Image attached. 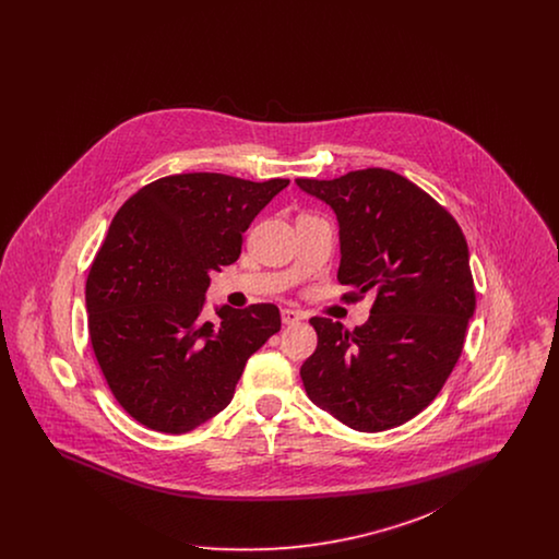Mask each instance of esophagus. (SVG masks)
Listing matches in <instances>:
<instances>
[{
  "label": "esophagus",
  "instance_id": "34e87169",
  "mask_svg": "<svg viewBox=\"0 0 559 559\" xmlns=\"http://www.w3.org/2000/svg\"><path fill=\"white\" fill-rule=\"evenodd\" d=\"M281 317H283L285 324H295V322L301 320V314H299L297 310H292V308H285V310L281 312Z\"/></svg>",
  "mask_w": 559,
  "mask_h": 559
}]
</instances>
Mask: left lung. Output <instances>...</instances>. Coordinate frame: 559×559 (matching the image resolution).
Segmentation results:
<instances>
[{
    "instance_id": "left-lung-1",
    "label": "left lung",
    "mask_w": 559,
    "mask_h": 559,
    "mask_svg": "<svg viewBox=\"0 0 559 559\" xmlns=\"http://www.w3.org/2000/svg\"><path fill=\"white\" fill-rule=\"evenodd\" d=\"M295 182L337 215L344 299L374 293L371 317L354 331L310 319L319 346L299 371L308 399L356 431L402 426L440 394L463 352L476 310L465 235L390 169Z\"/></svg>"
}]
</instances>
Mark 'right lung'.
I'll return each instance as SVG.
<instances>
[{"instance_id":"obj_1","label":"right lung","mask_w":559,"mask_h":559,"mask_svg":"<svg viewBox=\"0 0 559 559\" xmlns=\"http://www.w3.org/2000/svg\"><path fill=\"white\" fill-rule=\"evenodd\" d=\"M289 180L176 174L132 194L85 283L90 340L133 419L187 433L224 411L253 352L281 331L274 304L201 314L210 274L239 260L242 233Z\"/></svg>"}]
</instances>
